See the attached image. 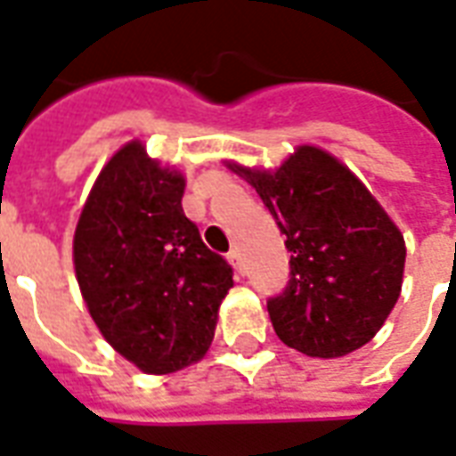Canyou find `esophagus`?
Here are the masks:
<instances>
[{
	"instance_id": "1",
	"label": "esophagus",
	"mask_w": 456,
	"mask_h": 456,
	"mask_svg": "<svg viewBox=\"0 0 456 456\" xmlns=\"http://www.w3.org/2000/svg\"><path fill=\"white\" fill-rule=\"evenodd\" d=\"M227 258H229V263H232V268L241 273V265H244V263H241V251H239V248H234V251H229Z\"/></svg>"
}]
</instances>
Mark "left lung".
I'll return each instance as SVG.
<instances>
[{"label":"left lung","instance_id":"8db88e82","mask_svg":"<svg viewBox=\"0 0 456 456\" xmlns=\"http://www.w3.org/2000/svg\"><path fill=\"white\" fill-rule=\"evenodd\" d=\"M224 167L254 185L288 237L292 278L268 302L278 338L323 360L370 343L401 295L406 241L367 185L316 144L278 168Z\"/></svg>","mask_w":456,"mask_h":456}]
</instances>
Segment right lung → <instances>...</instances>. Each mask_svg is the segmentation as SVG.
Returning a JSON list of instances; mask_svg holds the SVG:
<instances>
[{
	"mask_svg": "<svg viewBox=\"0 0 456 456\" xmlns=\"http://www.w3.org/2000/svg\"><path fill=\"white\" fill-rule=\"evenodd\" d=\"M185 176L130 140L103 164L74 229V275L110 348L144 374L198 362L232 268L183 212Z\"/></svg>",
	"mask_w": 456,
	"mask_h": 456,
	"instance_id": "1",
	"label": "right lung"
}]
</instances>
